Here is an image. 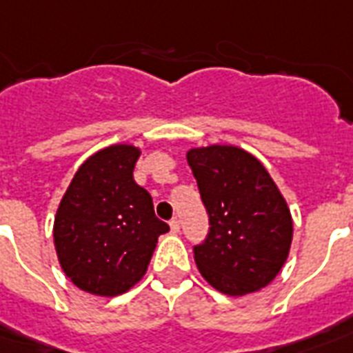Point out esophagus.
Returning a JSON list of instances; mask_svg holds the SVG:
<instances>
[{
  "instance_id": "34e87169",
  "label": "esophagus",
  "mask_w": 353,
  "mask_h": 353,
  "mask_svg": "<svg viewBox=\"0 0 353 353\" xmlns=\"http://www.w3.org/2000/svg\"><path fill=\"white\" fill-rule=\"evenodd\" d=\"M169 226H171V232H173V234H179L180 232V221L176 219V217H174V219H171Z\"/></svg>"
}]
</instances>
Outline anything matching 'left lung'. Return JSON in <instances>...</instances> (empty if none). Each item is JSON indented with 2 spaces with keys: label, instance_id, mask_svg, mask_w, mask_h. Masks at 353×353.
<instances>
[{
  "label": "left lung",
  "instance_id": "1",
  "mask_svg": "<svg viewBox=\"0 0 353 353\" xmlns=\"http://www.w3.org/2000/svg\"><path fill=\"white\" fill-rule=\"evenodd\" d=\"M185 157L210 217L208 237L193 247L202 278L228 296L267 288L293 241V219L278 185L239 147H196Z\"/></svg>",
  "mask_w": 353,
  "mask_h": 353
}]
</instances>
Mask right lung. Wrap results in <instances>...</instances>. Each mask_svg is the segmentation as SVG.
Here are the masks:
<instances>
[{
  "label": "right lung",
  "mask_w": 353,
  "mask_h": 353,
  "mask_svg": "<svg viewBox=\"0 0 353 353\" xmlns=\"http://www.w3.org/2000/svg\"><path fill=\"white\" fill-rule=\"evenodd\" d=\"M139 149L117 143L79 168L54 215V250L64 274L86 293L117 296L147 272L158 236L149 191L134 182Z\"/></svg>",
  "instance_id": "1"
}]
</instances>
